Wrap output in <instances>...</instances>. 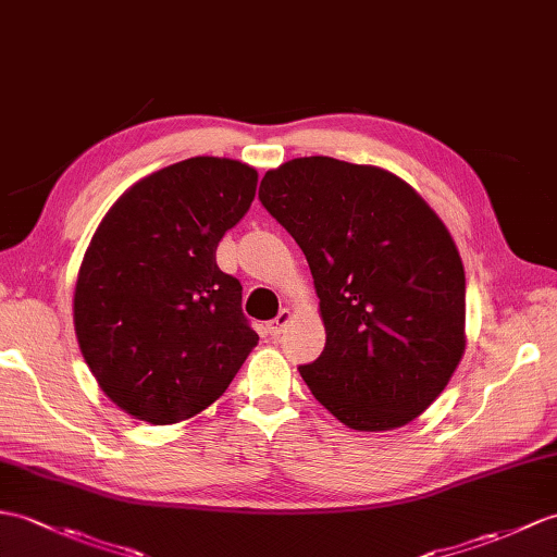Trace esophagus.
Returning <instances> with one entry per match:
<instances>
[{"mask_svg":"<svg viewBox=\"0 0 557 557\" xmlns=\"http://www.w3.org/2000/svg\"><path fill=\"white\" fill-rule=\"evenodd\" d=\"M292 322V310H287V308H282L280 313H277V318L270 322L268 325V332H270V337H280V334L284 332V327H287Z\"/></svg>","mask_w":557,"mask_h":557,"instance_id":"34e87169","label":"esophagus"}]
</instances>
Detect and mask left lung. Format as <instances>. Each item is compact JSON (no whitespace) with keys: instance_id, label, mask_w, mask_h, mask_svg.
<instances>
[{"instance_id":"left-lung-1","label":"left lung","mask_w":557,"mask_h":557,"mask_svg":"<svg viewBox=\"0 0 557 557\" xmlns=\"http://www.w3.org/2000/svg\"><path fill=\"white\" fill-rule=\"evenodd\" d=\"M258 199L306 253L325 348L299 372L358 432L416 420L465 354V270L454 237L406 180L304 157L268 171Z\"/></svg>"}]
</instances>
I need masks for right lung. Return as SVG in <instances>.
<instances>
[{"instance_id": "1", "label": "right lung", "mask_w": 557, "mask_h": 557, "mask_svg": "<svg viewBox=\"0 0 557 557\" xmlns=\"http://www.w3.org/2000/svg\"><path fill=\"white\" fill-rule=\"evenodd\" d=\"M256 168L194 157L141 177L103 215L77 270L75 337L127 416L175 424L225 394L258 334L218 242L256 197Z\"/></svg>"}]
</instances>
